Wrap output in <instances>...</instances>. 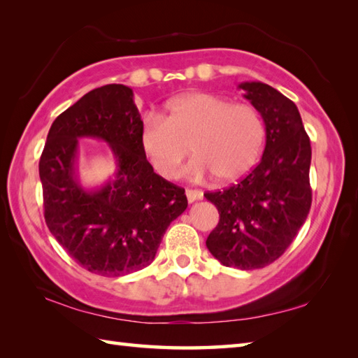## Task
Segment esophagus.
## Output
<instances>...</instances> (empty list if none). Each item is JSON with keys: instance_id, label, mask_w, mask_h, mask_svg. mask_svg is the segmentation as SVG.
<instances>
[{"instance_id": "obj_1", "label": "esophagus", "mask_w": 358, "mask_h": 358, "mask_svg": "<svg viewBox=\"0 0 358 358\" xmlns=\"http://www.w3.org/2000/svg\"><path fill=\"white\" fill-rule=\"evenodd\" d=\"M186 196H187L189 203H194L196 200L203 199V192L196 191V189H186Z\"/></svg>"}]
</instances>
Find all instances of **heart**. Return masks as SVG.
<instances>
[{"label":"heart","instance_id":"heart-1","mask_svg":"<svg viewBox=\"0 0 358 358\" xmlns=\"http://www.w3.org/2000/svg\"><path fill=\"white\" fill-rule=\"evenodd\" d=\"M164 117L148 115L140 129V148L164 178L180 175L191 148L189 172L212 173L218 183H234L252 169L262 155L266 127L260 110L231 98L189 92L171 98Z\"/></svg>","mask_w":358,"mask_h":358}]
</instances>
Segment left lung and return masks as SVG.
I'll use <instances>...</instances> for the list:
<instances>
[{"label":"left lung","instance_id":"obj_1","mask_svg":"<svg viewBox=\"0 0 358 358\" xmlns=\"http://www.w3.org/2000/svg\"><path fill=\"white\" fill-rule=\"evenodd\" d=\"M266 126L262 162L238 185L206 192L220 222L206 246L217 260L241 271L275 262L305 223L313 203L310 141L296 106L260 81L238 85Z\"/></svg>","mask_w":358,"mask_h":358}]
</instances>
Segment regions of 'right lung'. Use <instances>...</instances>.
Instances as JSON below:
<instances>
[{"label":"right lung","instance_id":"obj_1","mask_svg":"<svg viewBox=\"0 0 358 358\" xmlns=\"http://www.w3.org/2000/svg\"><path fill=\"white\" fill-rule=\"evenodd\" d=\"M141 126L132 89L106 85L57 117L40 158L45 224L75 262L98 275L149 266L167 226L187 208L185 189L157 175L143 155ZM80 138L103 139L114 152L117 172L101 188L79 183Z\"/></svg>","mask_w":358,"mask_h":358}]
</instances>
